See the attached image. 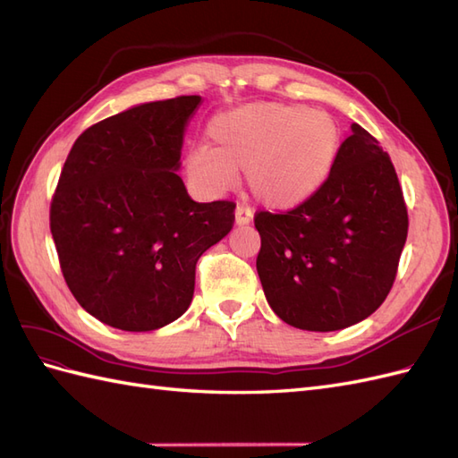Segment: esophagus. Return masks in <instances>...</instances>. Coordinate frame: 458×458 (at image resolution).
I'll list each match as a JSON object with an SVG mask.
<instances>
[{
  "label": "esophagus",
  "mask_w": 458,
  "mask_h": 458,
  "mask_svg": "<svg viewBox=\"0 0 458 458\" xmlns=\"http://www.w3.org/2000/svg\"><path fill=\"white\" fill-rule=\"evenodd\" d=\"M254 214L250 208H244V206H237V210H234V224H237L239 227L242 225H248L252 221Z\"/></svg>",
  "instance_id": "obj_1"
}]
</instances>
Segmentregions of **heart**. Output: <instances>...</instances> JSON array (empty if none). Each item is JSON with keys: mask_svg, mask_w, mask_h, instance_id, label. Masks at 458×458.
I'll return each instance as SVG.
<instances>
[{"mask_svg": "<svg viewBox=\"0 0 458 458\" xmlns=\"http://www.w3.org/2000/svg\"><path fill=\"white\" fill-rule=\"evenodd\" d=\"M206 137L208 148L187 157L192 182L224 192L244 172L261 206L293 210L315 197L335 170L342 128L327 110L259 101L216 114Z\"/></svg>", "mask_w": 458, "mask_h": 458, "instance_id": "obj_1", "label": "heart"}]
</instances>
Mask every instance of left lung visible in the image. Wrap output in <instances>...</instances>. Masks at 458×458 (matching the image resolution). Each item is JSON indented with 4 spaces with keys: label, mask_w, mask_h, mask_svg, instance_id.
<instances>
[{
    "label": "left lung",
    "mask_w": 458,
    "mask_h": 458,
    "mask_svg": "<svg viewBox=\"0 0 458 458\" xmlns=\"http://www.w3.org/2000/svg\"><path fill=\"white\" fill-rule=\"evenodd\" d=\"M256 269L271 310L330 332L377 311L395 281L409 217L394 164L359 123L327 183L286 214L259 212Z\"/></svg>",
    "instance_id": "obj_1"
}]
</instances>
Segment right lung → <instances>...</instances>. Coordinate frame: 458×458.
Wrapping results in <instances>:
<instances>
[{
  "instance_id": "1",
  "label": "right lung",
  "mask_w": 458,
  "mask_h": 458,
  "mask_svg": "<svg viewBox=\"0 0 458 458\" xmlns=\"http://www.w3.org/2000/svg\"><path fill=\"white\" fill-rule=\"evenodd\" d=\"M200 105H135L88 128L64 162L51 234L71 293L108 327L148 332L182 317L199 258L233 229V202H195L177 175Z\"/></svg>"
}]
</instances>
